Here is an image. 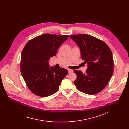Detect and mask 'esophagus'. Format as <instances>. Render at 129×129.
I'll return each instance as SVG.
<instances>
[{"label":"esophagus","instance_id":"esophagus-1","mask_svg":"<svg viewBox=\"0 0 129 129\" xmlns=\"http://www.w3.org/2000/svg\"><path fill=\"white\" fill-rule=\"evenodd\" d=\"M68 72H69V73H72L73 72V70H71V69H68Z\"/></svg>","mask_w":129,"mask_h":129}]
</instances>
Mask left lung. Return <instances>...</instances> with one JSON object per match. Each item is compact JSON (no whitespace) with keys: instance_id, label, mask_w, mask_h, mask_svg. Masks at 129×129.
<instances>
[{"instance_id":"obj_1","label":"left lung","mask_w":129,"mask_h":129,"mask_svg":"<svg viewBox=\"0 0 129 129\" xmlns=\"http://www.w3.org/2000/svg\"><path fill=\"white\" fill-rule=\"evenodd\" d=\"M70 37L79 47L81 56L87 63L85 74L74 71L77 75L74 85L80 91L89 95L101 92L107 85L113 73V58L110 49L103 41L87 34Z\"/></svg>"}]
</instances>
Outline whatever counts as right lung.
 <instances>
[{
    "label": "right lung",
    "instance_id": "add662e5",
    "mask_svg": "<svg viewBox=\"0 0 129 129\" xmlns=\"http://www.w3.org/2000/svg\"><path fill=\"white\" fill-rule=\"evenodd\" d=\"M68 35L44 34L30 40L21 54V74L29 89L41 97L56 92L68 74L64 68L50 67L49 61L56 55L60 45Z\"/></svg>",
    "mask_w": 129,
    "mask_h": 129
}]
</instances>
